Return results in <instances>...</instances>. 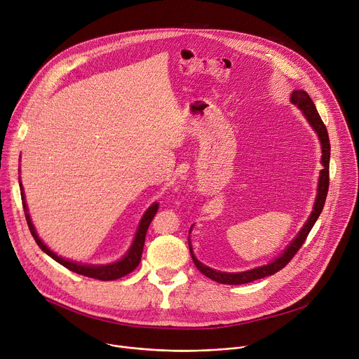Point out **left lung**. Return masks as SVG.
<instances>
[{
    "mask_svg": "<svg viewBox=\"0 0 359 359\" xmlns=\"http://www.w3.org/2000/svg\"><path fill=\"white\" fill-rule=\"evenodd\" d=\"M290 102L297 106L303 116L306 118V121L309 122V125L312 126V129L316 132L319 142H320V149H322V156H320V163H322V170L319 172V180H318V188H316V198L313 203V208L312 212L309 215V218L306 219V223L303 224V227L300 229V231L296 234V237L287 244L286 249L278 256L274 257L271 262H269L267 264L263 266H257L255 269L250 270H244V271H237V273H229V271H222V270H215L211 269L205 264H203L192 252L191 247V241L188 240L189 244V253L192 257V262L197 266V269L205 274L208 279L223 283V285H244V283H250L263 278H267V276L274 274L276 271H279L280 269H283L290 260L292 257L297 253V250L302 247V244L305 243L309 231L312 230L313 224L316 223L318 217L320 215L323 205H325V200H326V194H327V188H329V158H330V144H329V136H327V130L326 126L323 125L316 106L313 103V100L309 97V95L305 90H293L292 96H290ZM192 227L189 229V234H191ZM189 238V237H188Z\"/></svg>",
    "mask_w": 359,
    "mask_h": 359,
    "instance_id": "8db88e82",
    "label": "left lung"
}]
</instances>
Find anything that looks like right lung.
<instances>
[{
    "instance_id": "add662e5",
    "label": "right lung",
    "mask_w": 359,
    "mask_h": 359,
    "mask_svg": "<svg viewBox=\"0 0 359 359\" xmlns=\"http://www.w3.org/2000/svg\"><path fill=\"white\" fill-rule=\"evenodd\" d=\"M18 182H20V191H21V200H22V208H24V214H25V219H27V224H29V229L32 231V236L34 237L37 245L40 247V249L47 255L50 256L53 260H56L57 263H60L62 266H65L66 269L77 273V274H81V276H86V278H93V279H97V280H116L119 278H123V276L129 274L130 271H133L137 264H140L141 262V257H142V252H144V244H145V236H147V230L152 222L154 215L156 214L158 211V203H154L142 215L140 224H137L136 227V233L133 236V240H132V244L128 249V252L116 262H112V263H107V264H89V263H80V262H74V260H69V259H65L59 255L54 253L50 247L39 237L37 231H36V227L32 222V217H30V212H29V207H27V203H25V194H24V188H22V184H21V180L18 178Z\"/></svg>"
}]
</instances>
